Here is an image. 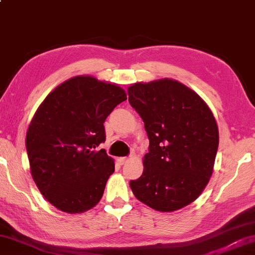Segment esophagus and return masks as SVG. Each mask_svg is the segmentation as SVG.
I'll return each mask as SVG.
<instances>
[{"label":"esophagus","mask_w":255,"mask_h":255,"mask_svg":"<svg viewBox=\"0 0 255 255\" xmlns=\"http://www.w3.org/2000/svg\"><path fill=\"white\" fill-rule=\"evenodd\" d=\"M128 158H125V157H123V158H119V163L121 164V166H123V164L128 163Z\"/></svg>","instance_id":"34e87169"}]
</instances>
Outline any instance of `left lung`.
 Returning <instances> with one entry per match:
<instances>
[{
    "instance_id": "1",
    "label": "left lung",
    "mask_w": 255,
    "mask_h": 255,
    "mask_svg": "<svg viewBox=\"0 0 255 255\" xmlns=\"http://www.w3.org/2000/svg\"><path fill=\"white\" fill-rule=\"evenodd\" d=\"M128 94L150 140L143 172L130 181L131 189L155 211H178L211 179L220 140L216 120L197 93L175 79L132 84Z\"/></svg>"
}]
</instances>
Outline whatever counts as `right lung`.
Listing matches in <instances>:
<instances>
[{"mask_svg":"<svg viewBox=\"0 0 255 255\" xmlns=\"http://www.w3.org/2000/svg\"><path fill=\"white\" fill-rule=\"evenodd\" d=\"M127 98L119 85L80 75L58 85L35 111L25 136L31 176L59 211L84 213L101 200L115 163L96 149L106 118Z\"/></svg>","mask_w":255,"mask_h":255,"instance_id":"right-lung-1","label":"right lung"}]
</instances>
